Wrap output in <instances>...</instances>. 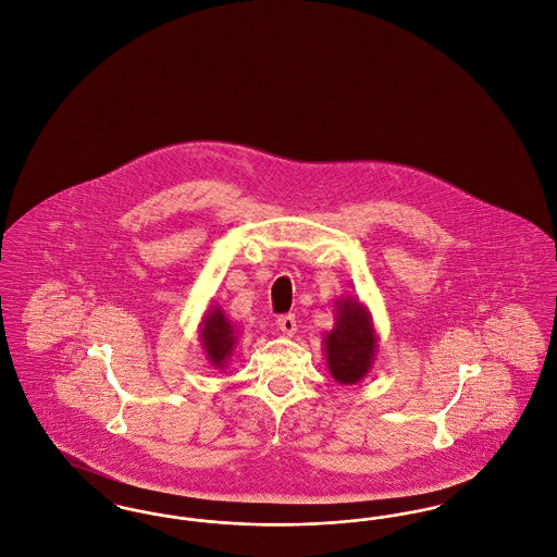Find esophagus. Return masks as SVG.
<instances>
[{
	"instance_id": "34e87169",
	"label": "esophagus",
	"mask_w": 557,
	"mask_h": 557,
	"mask_svg": "<svg viewBox=\"0 0 557 557\" xmlns=\"http://www.w3.org/2000/svg\"><path fill=\"white\" fill-rule=\"evenodd\" d=\"M277 327H280V332L292 336L296 332V319L294 315H282V318H277Z\"/></svg>"
}]
</instances>
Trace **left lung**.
Masks as SVG:
<instances>
[{
    "label": "left lung",
    "instance_id": "8db88e82",
    "mask_svg": "<svg viewBox=\"0 0 557 557\" xmlns=\"http://www.w3.org/2000/svg\"><path fill=\"white\" fill-rule=\"evenodd\" d=\"M336 323L323 338V352L330 375L338 384L361 382L375 361L377 332L370 309L359 296L336 298Z\"/></svg>",
    "mask_w": 557,
    "mask_h": 557
}]
</instances>
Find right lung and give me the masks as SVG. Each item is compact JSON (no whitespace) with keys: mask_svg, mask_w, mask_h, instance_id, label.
<instances>
[{"mask_svg":"<svg viewBox=\"0 0 557 557\" xmlns=\"http://www.w3.org/2000/svg\"><path fill=\"white\" fill-rule=\"evenodd\" d=\"M198 338L212 368L225 370L230 357L238 346V325L227 318V313L219 305H211L198 323Z\"/></svg>","mask_w":557,"mask_h":557,"instance_id":"1","label":"right lung"}]
</instances>
